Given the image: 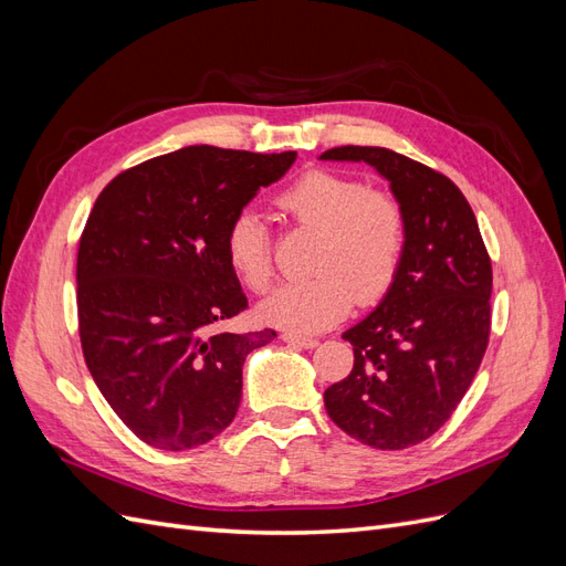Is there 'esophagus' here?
I'll use <instances>...</instances> for the list:
<instances>
[{"instance_id":"1","label":"esophagus","mask_w":566,"mask_h":566,"mask_svg":"<svg viewBox=\"0 0 566 566\" xmlns=\"http://www.w3.org/2000/svg\"><path fill=\"white\" fill-rule=\"evenodd\" d=\"M281 337H283V342H287V345H295L302 349H314L318 345L316 337H306V335H297V333H283Z\"/></svg>"}]
</instances>
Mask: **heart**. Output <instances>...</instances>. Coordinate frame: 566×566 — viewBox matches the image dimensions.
<instances>
[{
    "mask_svg": "<svg viewBox=\"0 0 566 566\" xmlns=\"http://www.w3.org/2000/svg\"><path fill=\"white\" fill-rule=\"evenodd\" d=\"M279 212L297 227L318 231L306 281L269 293L260 316L297 333L325 331L347 316L354 300L378 302L397 279L406 248V212L397 196L368 188L349 175L312 169L276 196ZM227 262L250 290L271 281V250L264 221L241 212L227 231Z\"/></svg>",
    "mask_w": 566,
    "mask_h": 566,
    "instance_id": "heart-1",
    "label": "heart"
}]
</instances>
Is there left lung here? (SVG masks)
I'll list each match as a JSON object with an SVG mask.
<instances>
[{
	"label": "left lung",
	"mask_w": 566,
	"mask_h": 566,
	"mask_svg": "<svg viewBox=\"0 0 566 566\" xmlns=\"http://www.w3.org/2000/svg\"><path fill=\"white\" fill-rule=\"evenodd\" d=\"M321 160L375 167L406 212L397 279L342 335L354 368L323 394L339 430L401 451L430 439L474 380L491 333V260L470 202L432 167L378 146H339Z\"/></svg>",
	"instance_id": "left-lung-1"
}]
</instances>
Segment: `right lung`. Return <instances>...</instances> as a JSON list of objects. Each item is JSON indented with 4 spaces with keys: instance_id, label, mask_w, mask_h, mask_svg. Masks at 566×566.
<instances>
[{
    "instance_id": "add662e5",
    "label": "right lung",
    "mask_w": 566,
    "mask_h": 566,
    "mask_svg": "<svg viewBox=\"0 0 566 566\" xmlns=\"http://www.w3.org/2000/svg\"><path fill=\"white\" fill-rule=\"evenodd\" d=\"M295 158L188 146L117 175L96 198L77 250L82 354L148 447L196 449L235 418L245 356L276 333L219 331L248 306L227 231Z\"/></svg>"
}]
</instances>
